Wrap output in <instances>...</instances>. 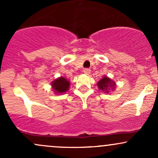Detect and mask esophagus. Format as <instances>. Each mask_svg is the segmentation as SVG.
I'll return each instance as SVG.
<instances>
[{
	"mask_svg": "<svg viewBox=\"0 0 158 158\" xmlns=\"http://www.w3.org/2000/svg\"><path fill=\"white\" fill-rule=\"evenodd\" d=\"M83 72H84L85 74H88H88L90 73V68H85L84 70H83Z\"/></svg>",
	"mask_w": 158,
	"mask_h": 158,
	"instance_id": "1",
	"label": "esophagus"
}]
</instances>
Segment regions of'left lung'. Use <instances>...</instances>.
Returning <instances> with one entry per match:
<instances>
[{"instance_id": "obj_1", "label": "left lung", "mask_w": 158, "mask_h": 158, "mask_svg": "<svg viewBox=\"0 0 158 158\" xmlns=\"http://www.w3.org/2000/svg\"><path fill=\"white\" fill-rule=\"evenodd\" d=\"M97 85L99 89L102 90V91L106 92V93H108V92H110V90H114V88H115V82L107 77H103L97 83Z\"/></svg>"}]
</instances>
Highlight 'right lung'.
<instances>
[{
    "mask_svg": "<svg viewBox=\"0 0 158 158\" xmlns=\"http://www.w3.org/2000/svg\"><path fill=\"white\" fill-rule=\"evenodd\" d=\"M52 86L56 93H65L68 90L70 82L64 77H60L52 82Z\"/></svg>",
    "mask_w": 158,
    "mask_h": 158,
    "instance_id": "add662e5",
    "label": "right lung"
}]
</instances>
